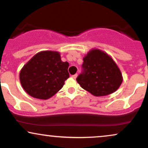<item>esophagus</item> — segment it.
I'll use <instances>...</instances> for the list:
<instances>
[{
  "instance_id": "obj_1",
  "label": "esophagus",
  "mask_w": 148,
  "mask_h": 148,
  "mask_svg": "<svg viewBox=\"0 0 148 148\" xmlns=\"http://www.w3.org/2000/svg\"><path fill=\"white\" fill-rule=\"evenodd\" d=\"M77 76H78V74H74V75H73V76H72V77L74 79H76V77H77Z\"/></svg>"
}]
</instances>
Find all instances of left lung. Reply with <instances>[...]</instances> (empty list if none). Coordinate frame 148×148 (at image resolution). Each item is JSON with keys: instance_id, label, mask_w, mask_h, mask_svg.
I'll use <instances>...</instances> for the list:
<instances>
[{"instance_id": "8db88e82", "label": "left lung", "mask_w": 148, "mask_h": 148, "mask_svg": "<svg viewBox=\"0 0 148 148\" xmlns=\"http://www.w3.org/2000/svg\"><path fill=\"white\" fill-rule=\"evenodd\" d=\"M83 72L76 81L85 90L95 97L114 93L123 82L120 69L106 51L91 49L83 57Z\"/></svg>"}]
</instances>
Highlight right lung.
Here are the masks:
<instances>
[{"label": "right lung", "instance_id": "right-lung-1", "mask_svg": "<svg viewBox=\"0 0 148 148\" xmlns=\"http://www.w3.org/2000/svg\"><path fill=\"white\" fill-rule=\"evenodd\" d=\"M68 67V62L61 60L59 51H41L21 69V84L29 96L47 100L63 88L69 77Z\"/></svg>", "mask_w": 148, "mask_h": 148}]
</instances>
